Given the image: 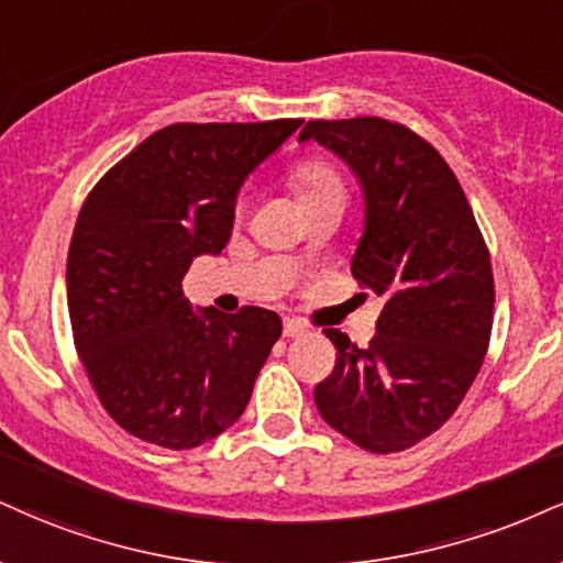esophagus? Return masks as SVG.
I'll return each instance as SVG.
<instances>
[{"label": "esophagus", "instance_id": "34e87169", "mask_svg": "<svg viewBox=\"0 0 563 563\" xmlns=\"http://www.w3.org/2000/svg\"><path fill=\"white\" fill-rule=\"evenodd\" d=\"M303 333H307V328H303L299 320H286V322H283V335H286V338H299Z\"/></svg>", "mask_w": 563, "mask_h": 563}]
</instances>
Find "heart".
<instances>
[{"label":"heart","mask_w":563,"mask_h":563,"mask_svg":"<svg viewBox=\"0 0 563 563\" xmlns=\"http://www.w3.org/2000/svg\"><path fill=\"white\" fill-rule=\"evenodd\" d=\"M290 186H294L303 209L322 205L328 199H346V178L333 162L322 157L296 162L294 170H290Z\"/></svg>","instance_id":"1"}]
</instances>
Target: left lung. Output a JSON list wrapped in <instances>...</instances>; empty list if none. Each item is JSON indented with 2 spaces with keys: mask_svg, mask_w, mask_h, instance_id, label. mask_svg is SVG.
Returning a JSON list of instances; mask_svg holds the SVG:
<instances>
[{
  "mask_svg": "<svg viewBox=\"0 0 563 563\" xmlns=\"http://www.w3.org/2000/svg\"><path fill=\"white\" fill-rule=\"evenodd\" d=\"M299 139L333 148L362 180L367 222L351 275L385 301L369 346L324 330L335 367L314 404L358 449L406 451L449 422L483 367L496 303L490 252L449 162L411 128L309 120Z\"/></svg>",
  "mask_w": 563,
  "mask_h": 563,
  "instance_id": "obj_1",
  "label": "left lung"
}]
</instances>
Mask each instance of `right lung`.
Instances as JSON below:
<instances>
[{
    "label": "right lung",
    "instance_id": "right-lung-1",
    "mask_svg": "<svg viewBox=\"0 0 563 563\" xmlns=\"http://www.w3.org/2000/svg\"><path fill=\"white\" fill-rule=\"evenodd\" d=\"M301 123L167 125L88 191L67 252V311L88 383L128 435L186 451L246 409L280 317L196 314L183 277L194 256L225 249L243 178Z\"/></svg>",
    "mask_w": 563,
    "mask_h": 563
}]
</instances>
